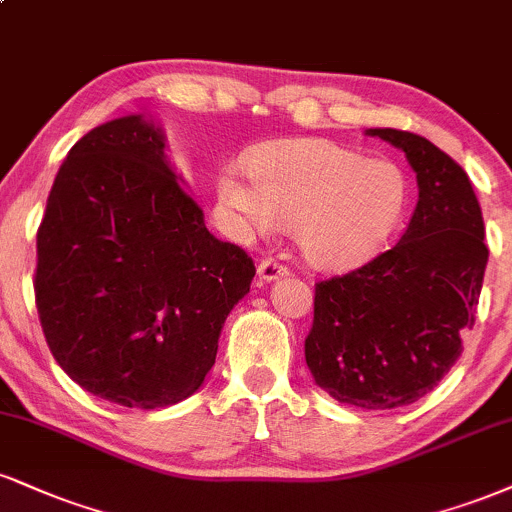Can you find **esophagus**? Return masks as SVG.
<instances>
[{
  "instance_id": "1",
  "label": "esophagus",
  "mask_w": 512,
  "mask_h": 512,
  "mask_svg": "<svg viewBox=\"0 0 512 512\" xmlns=\"http://www.w3.org/2000/svg\"><path fill=\"white\" fill-rule=\"evenodd\" d=\"M288 274H291V269L283 267V264L274 262V260H262L260 267H257V276H260V281H264V283L283 279V276H288Z\"/></svg>"
}]
</instances>
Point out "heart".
<instances>
[{"mask_svg":"<svg viewBox=\"0 0 512 512\" xmlns=\"http://www.w3.org/2000/svg\"><path fill=\"white\" fill-rule=\"evenodd\" d=\"M245 171L217 174V205L236 240L293 224L305 260L350 272L386 250L408 212L410 183L386 157H362L326 138H283L252 147Z\"/></svg>","mask_w":512,"mask_h":512,"instance_id":"obj_1","label":"heart"}]
</instances>
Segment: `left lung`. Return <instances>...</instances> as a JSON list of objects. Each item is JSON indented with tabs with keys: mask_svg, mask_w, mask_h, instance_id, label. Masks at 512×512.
Listing matches in <instances>:
<instances>
[{
	"mask_svg": "<svg viewBox=\"0 0 512 512\" xmlns=\"http://www.w3.org/2000/svg\"><path fill=\"white\" fill-rule=\"evenodd\" d=\"M365 133L405 152L420 200L391 250L317 283L305 360L338 403L391 410L427 396L463 353L460 331L474 324L489 250L463 166L422 135Z\"/></svg>",
	"mask_w": 512,
	"mask_h": 512,
	"instance_id": "left-lung-1",
	"label": "left lung"
}]
</instances>
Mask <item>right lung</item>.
<instances>
[{
    "label": "right lung",
    "mask_w": 512,
    "mask_h": 512,
    "mask_svg": "<svg viewBox=\"0 0 512 512\" xmlns=\"http://www.w3.org/2000/svg\"><path fill=\"white\" fill-rule=\"evenodd\" d=\"M143 114L85 133L38 229L35 303L47 346L92 396L155 410L200 389L255 264L214 238Z\"/></svg>",
    "instance_id": "1"
}]
</instances>
